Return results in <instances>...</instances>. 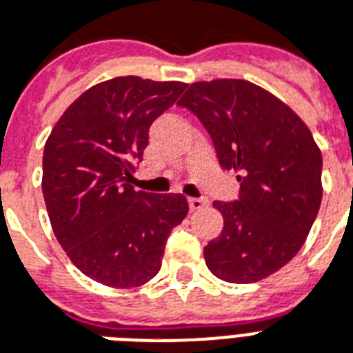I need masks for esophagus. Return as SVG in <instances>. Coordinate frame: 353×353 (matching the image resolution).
Listing matches in <instances>:
<instances>
[{"label":"esophagus","mask_w":353,"mask_h":353,"mask_svg":"<svg viewBox=\"0 0 353 353\" xmlns=\"http://www.w3.org/2000/svg\"><path fill=\"white\" fill-rule=\"evenodd\" d=\"M208 205V200H203V198H189V208L190 211H198L202 210Z\"/></svg>","instance_id":"obj_1"}]
</instances>
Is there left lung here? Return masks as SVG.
Instances as JSON below:
<instances>
[{
    "label": "left lung",
    "mask_w": 353,
    "mask_h": 353,
    "mask_svg": "<svg viewBox=\"0 0 353 353\" xmlns=\"http://www.w3.org/2000/svg\"><path fill=\"white\" fill-rule=\"evenodd\" d=\"M179 106L202 121L219 163L239 172L237 202H213L224 226L203 258L226 283H258L296 256L322 203V151L301 117L247 80L194 82Z\"/></svg>",
    "instance_id": "obj_1"
}]
</instances>
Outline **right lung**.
Instances as JSON below:
<instances>
[{"label": "right lung", "instance_id": "1", "mask_svg": "<svg viewBox=\"0 0 353 353\" xmlns=\"http://www.w3.org/2000/svg\"><path fill=\"white\" fill-rule=\"evenodd\" d=\"M183 82L117 77L83 91L44 143L43 194L56 239L83 275L110 288L142 286L161 270L164 245L189 213L183 194L134 190L150 127Z\"/></svg>", "mask_w": 353, "mask_h": 353}]
</instances>
